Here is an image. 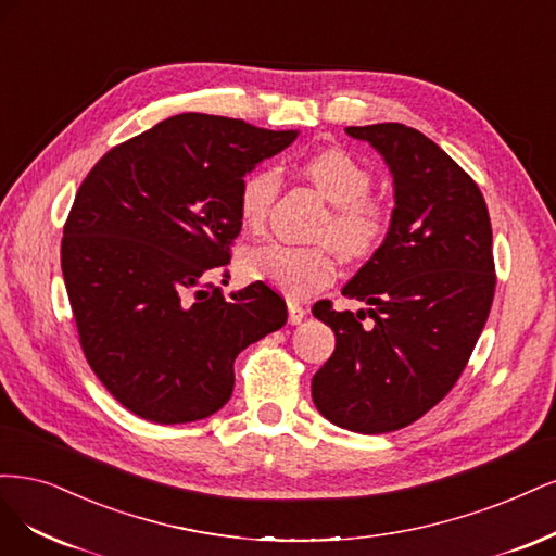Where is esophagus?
<instances>
[{
	"label": "esophagus",
	"instance_id": "esophagus-1",
	"mask_svg": "<svg viewBox=\"0 0 556 556\" xmlns=\"http://www.w3.org/2000/svg\"><path fill=\"white\" fill-rule=\"evenodd\" d=\"M304 314H307V312H304V307H302V304H298L295 300H289V324L298 326V324H300V320L304 318Z\"/></svg>",
	"mask_w": 556,
	"mask_h": 556
}]
</instances>
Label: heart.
Wrapping results in <instances>:
<instances>
[{
	"instance_id": "heart-1",
	"label": "heart",
	"mask_w": 556,
	"mask_h": 556,
	"mask_svg": "<svg viewBox=\"0 0 556 556\" xmlns=\"http://www.w3.org/2000/svg\"><path fill=\"white\" fill-rule=\"evenodd\" d=\"M300 173L332 205L330 219L320 228L339 254L367 258L379 249L390 230V210L381 199L369 195L371 175L339 148H328L304 156ZM279 191V173L261 166L240 182L238 210L247 228H261ZM244 273L277 286L291 298H307L334 279L337 258L330 247L263 244L244 254Z\"/></svg>"
}]
</instances>
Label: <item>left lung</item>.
I'll return each instance as SVG.
<instances>
[{
  "label": "left lung",
  "instance_id": "8db88e82",
  "mask_svg": "<svg viewBox=\"0 0 556 556\" xmlns=\"http://www.w3.org/2000/svg\"><path fill=\"white\" fill-rule=\"evenodd\" d=\"M346 134L383 156L395 207L383 244L342 289L369 309L314 304L334 353L312 397L332 425L383 434L425 416L467 367L494 300L492 224L478 185L418 129L386 122Z\"/></svg>",
  "mask_w": 556,
  "mask_h": 556
}]
</instances>
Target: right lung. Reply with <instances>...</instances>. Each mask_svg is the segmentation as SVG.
<instances>
[{"mask_svg":"<svg viewBox=\"0 0 556 556\" xmlns=\"http://www.w3.org/2000/svg\"><path fill=\"white\" fill-rule=\"evenodd\" d=\"M295 138L182 113L103 154L83 180L62 275L87 363L131 414L159 425L217 414L238 353L286 324L270 286L224 298L210 277L242 228L244 175Z\"/></svg>","mask_w":556,"mask_h":556,"instance_id":"obj_1","label":"right lung"}]
</instances>
